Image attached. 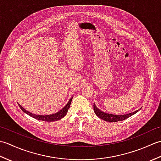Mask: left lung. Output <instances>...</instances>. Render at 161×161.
<instances>
[{"label": "left lung", "mask_w": 161, "mask_h": 161, "mask_svg": "<svg viewBox=\"0 0 161 161\" xmlns=\"http://www.w3.org/2000/svg\"><path fill=\"white\" fill-rule=\"evenodd\" d=\"M93 109H94L95 114L97 115V117H99L102 119H104V120H105V121H108V122L122 121V120H124V119H126V118H129L130 116L134 115L140 110L139 109V110H137V111L131 113V114H129L119 115H113V114H106V113H104L103 111H100V109H98L95 104H93Z\"/></svg>", "instance_id": "left-lung-1"}]
</instances>
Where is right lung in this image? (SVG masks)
Here are the masks:
<instances>
[{"instance_id": "right-lung-1", "label": "right lung", "mask_w": 161, "mask_h": 161, "mask_svg": "<svg viewBox=\"0 0 161 161\" xmlns=\"http://www.w3.org/2000/svg\"><path fill=\"white\" fill-rule=\"evenodd\" d=\"M72 100H73V97L70 99L69 102L67 103V104L65 106V107L62 109H61V111L56 113V114H54L48 115H39L33 114H32V113L26 111L25 109L23 108L20 104H18L20 108L21 109V110L24 113H25V114L29 115L30 116H31V117H32L34 118H35L36 119H39V120H43V121H46V122H54V121H57V120H59V119H61V118H63L64 116L67 114L68 108H70Z\"/></svg>"}]
</instances>
